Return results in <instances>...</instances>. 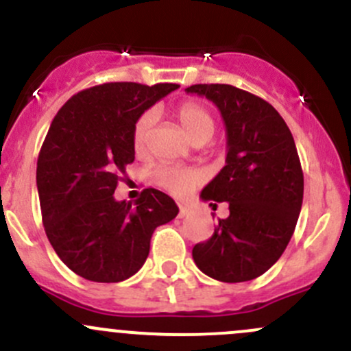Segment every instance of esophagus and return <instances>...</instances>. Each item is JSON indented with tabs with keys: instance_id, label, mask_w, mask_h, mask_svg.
Segmentation results:
<instances>
[{
	"instance_id": "obj_1",
	"label": "esophagus",
	"mask_w": 351,
	"mask_h": 351,
	"mask_svg": "<svg viewBox=\"0 0 351 351\" xmlns=\"http://www.w3.org/2000/svg\"><path fill=\"white\" fill-rule=\"evenodd\" d=\"M191 209L187 208V206L184 204H179V218H186V216H189Z\"/></svg>"
}]
</instances>
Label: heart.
I'll return each instance as SVG.
<instances>
[{
	"label": "heart",
	"mask_w": 351,
	"mask_h": 351,
	"mask_svg": "<svg viewBox=\"0 0 351 351\" xmlns=\"http://www.w3.org/2000/svg\"><path fill=\"white\" fill-rule=\"evenodd\" d=\"M177 120L186 130L187 136L197 142H208L216 130V120L211 111L201 103H184L177 108ZM155 123L154 111H145L136 118L132 132V142L136 152H142L149 142L150 130ZM201 176L193 169L177 167V165H160L154 172V182L174 196H184L199 184Z\"/></svg>",
	"instance_id": "b5f03b06"
}]
</instances>
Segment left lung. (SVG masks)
I'll list each match as a JSON object with an SVG mask.
<instances>
[{"mask_svg": "<svg viewBox=\"0 0 351 351\" xmlns=\"http://www.w3.org/2000/svg\"><path fill=\"white\" fill-rule=\"evenodd\" d=\"M218 106L226 125V165L202 189L204 201L228 202L230 216L193 248L201 272L221 282L265 274L291 241L304 194V176L284 118L262 97L230 84L186 89Z\"/></svg>", "mask_w": 351, "mask_h": 351, "instance_id": "obj_1", "label": "left lung"}]
</instances>
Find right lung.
Returning a JSON list of instances; mask_svg holds the SVG:
<instances>
[{
  "label": "right lung",
  "instance_id": "obj_1",
  "mask_svg": "<svg viewBox=\"0 0 351 351\" xmlns=\"http://www.w3.org/2000/svg\"><path fill=\"white\" fill-rule=\"evenodd\" d=\"M171 82H104L79 91L59 110L37 160L43 228L64 263L93 282H121L138 272L157 226L179 208L162 191L143 189L135 204L114 199L135 160L136 118Z\"/></svg>",
  "mask_w": 351,
  "mask_h": 351
}]
</instances>
